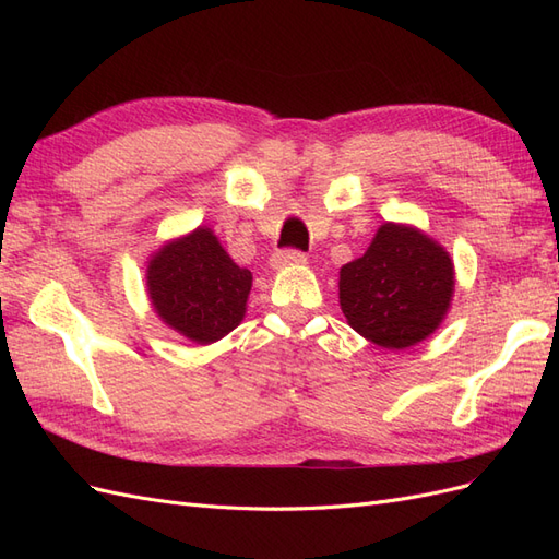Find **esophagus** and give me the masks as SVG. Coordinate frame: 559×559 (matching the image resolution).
<instances>
[{
	"label": "esophagus",
	"mask_w": 559,
	"mask_h": 559,
	"mask_svg": "<svg viewBox=\"0 0 559 559\" xmlns=\"http://www.w3.org/2000/svg\"><path fill=\"white\" fill-rule=\"evenodd\" d=\"M306 261H308L306 251H300V249H280V251L273 253V265L275 267L300 265V263H306Z\"/></svg>",
	"instance_id": "esophagus-1"
}]
</instances>
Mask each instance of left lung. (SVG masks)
<instances>
[{
  "label": "left lung",
  "instance_id": "8db88e82",
  "mask_svg": "<svg viewBox=\"0 0 559 559\" xmlns=\"http://www.w3.org/2000/svg\"><path fill=\"white\" fill-rule=\"evenodd\" d=\"M452 292L448 251L408 226L384 224L364 257L341 270V308L349 326L386 349L431 335Z\"/></svg>",
  "mask_w": 559,
  "mask_h": 559
}]
</instances>
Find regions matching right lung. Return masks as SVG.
I'll return each instance as SVG.
<instances>
[{"label": "right lung", "mask_w": 559, "mask_h": 559, "mask_svg": "<svg viewBox=\"0 0 559 559\" xmlns=\"http://www.w3.org/2000/svg\"><path fill=\"white\" fill-rule=\"evenodd\" d=\"M146 280L165 324L200 345L222 341L240 324L251 289L249 270L233 263L210 228L163 247Z\"/></svg>", "instance_id": "1"}]
</instances>
